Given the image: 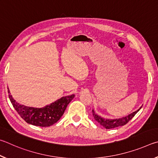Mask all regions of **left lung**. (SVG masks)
Segmentation results:
<instances>
[{
  "label": "left lung",
  "instance_id": "left-lung-1",
  "mask_svg": "<svg viewBox=\"0 0 158 158\" xmlns=\"http://www.w3.org/2000/svg\"><path fill=\"white\" fill-rule=\"evenodd\" d=\"M140 109L141 107L139 110H137V111L132 112V114H129L128 116H127V117L121 118H117V119H113V120L105 119V118L99 117L98 115L95 114V112L94 110H92V114H93L94 117V119L97 121V122L100 123L101 126H103L104 128H106V129H111V128H114L116 127L126 125L127 123H128V121L130 120H131L132 118L134 117V116L137 114Z\"/></svg>",
  "mask_w": 158,
  "mask_h": 158
}]
</instances>
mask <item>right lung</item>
<instances>
[{"label":"right lung","mask_w":158,"mask_h":158,"mask_svg":"<svg viewBox=\"0 0 158 158\" xmlns=\"http://www.w3.org/2000/svg\"><path fill=\"white\" fill-rule=\"evenodd\" d=\"M8 94L11 103L21 117L27 123L41 127L51 126L59 121L68 104L74 98L73 94L67 96L42 108H35L25 106L16 102L10 95L9 89Z\"/></svg>","instance_id":"1"}]
</instances>
